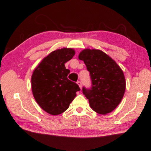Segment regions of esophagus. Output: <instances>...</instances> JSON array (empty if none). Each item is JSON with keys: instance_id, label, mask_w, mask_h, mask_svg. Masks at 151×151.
I'll return each instance as SVG.
<instances>
[{"instance_id": "esophagus-1", "label": "esophagus", "mask_w": 151, "mask_h": 151, "mask_svg": "<svg viewBox=\"0 0 151 151\" xmlns=\"http://www.w3.org/2000/svg\"><path fill=\"white\" fill-rule=\"evenodd\" d=\"M77 83L78 85H79V86L80 87V88H81V81H78L77 82Z\"/></svg>"}]
</instances>
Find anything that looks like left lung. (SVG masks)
Listing matches in <instances>:
<instances>
[{
  "mask_svg": "<svg viewBox=\"0 0 151 151\" xmlns=\"http://www.w3.org/2000/svg\"><path fill=\"white\" fill-rule=\"evenodd\" d=\"M90 72L91 87H83L94 111L101 115L111 112L124 96L126 82L122 70L110 56L96 49H84L79 55Z\"/></svg>",
  "mask_w": 151,
  "mask_h": 151,
  "instance_id": "left-lung-1",
  "label": "left lung"
}]
</instances>
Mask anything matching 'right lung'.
I'll list each match as a JSON object with an SVG mask.
<instances>
[{
  "instance_id": "right-lung-1",
  "label": "right lung",
  "mask_w": 151,
  "mask_h": 151,
  "mask_svg": "<svg viewBox=\"0 0 151 151\" xmlns=\"http://www.w3.org/2000/svg\"><path fill=\"white\" fill-rule=\"evenodd\" d=\"M75 54L72 48L58 49L44 58L34 70L32 89L34 97L44 111L52 115L64 112L80 88L68 79L70 72L65 63Z\"/></svg>"
}]
</instances>
